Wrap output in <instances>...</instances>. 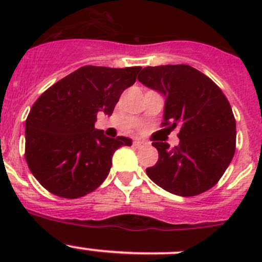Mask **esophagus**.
<instances>
[{
  "label": "esophagus",
  "mask_w": 262,
  "mask_h": 262,
  "mask_svg": "<svg viewBox=\"0 0 262 262\" xmlns=\"http://www.w3.org/2000/svg\"><path fill=\"white\" fill-rule=\"evenodd\" d=\"M144 144H146V142L141 141V139H136V141L133 142V146L136 147V148H141V147H143Z\"/></svg>",
  "instance_id": "1"
}]
</instances>
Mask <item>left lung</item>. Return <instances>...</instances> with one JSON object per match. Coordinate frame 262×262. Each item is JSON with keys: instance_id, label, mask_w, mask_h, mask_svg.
<instances>
[{"instance_id": "8db88e82", "label": "left lung", "mask_w": 262, "mask_h": 262, "mask_svg": "<svg viewBox=\"0 0 262 262\" xmlns=\"http://www.w3.org/2000/svg\"><path fill=\"white\" fill-rule=\"evenodd\" d=\"M138 81L165 95L161 125L179 129V146L153 142L158 161L148 178L171 194L195 196L223 176L236 152V119L228 99L200 71L187 64L146 67Z\"/></svg>"}]
</instances>
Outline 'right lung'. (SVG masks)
I'll use <instances>...</instances> for the list:
<instances>
[{"label":"right lung","mask_w":262,"mask_h":262,"mask_svg":"<svg viewBox=\"0 0 262 262\" xmlns=\"http://www.w3.org/2000/svg\"><path fill=\"white\" fill-rule=\"evenodd\" d=\"M142 67L84 66L39 96L25 121V160L34 178L57 196L77 199L109 175L112 157L125 137L95 129L97 113L112 115Z\"/></svg>","instance_id":"add662e5"}]
</instances>
